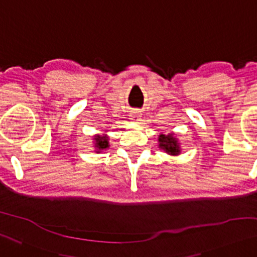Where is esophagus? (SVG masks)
Wrapping results in <instances>:
<instances>
[{"label": "esophagus", "mask_w": 257, "mask_h": 257, "mask_svg": "<svg viewBox=\"0 0 257 257\" xmlns=\"http://www.w3.org/2000/svg\"><path fill=\"white\" fill-rule=\"evenodd\" d=\"M140 111H139V110H133V111H132V113H131V118H132V119L133 120H140Z\"/></svg>", "instance_id": "obj_1"}]
</instances>
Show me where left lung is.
Listing matches in <instances>:
<instances>
[{
    "mask_svg": "<svg viewBox=\"0 0 257 257\" xmlns=\"http://www.w3.org/2000/svg\"><path fill=\"white\" fill-rule=\"evenodd\" d=\"M159 141L160 148L163 149L164 152L171 154V155H178L179 154V144L177 142L176 138L172 137V134H169V136L161 134Z\"/></svg>",
    "mask_w": 257,
    "mask_h": 257,
    "instance_id": "1",
    "label": "left lung"
}]
</instances>
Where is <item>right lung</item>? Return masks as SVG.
<instances>
[{
  "mask_svg": "<svg viewBox=\"0 0 257 257\" xmlns=\"http://www.w3.org/2000/svg\"><path fill=\"white\" fill-rule=\"evenodd\" d=\"M94 140H95V147L97 148V153H100L101 149H105L108 148V139H106V137L103 136H96L94 138Z\"/></svg>",
  "mask_w": 257,
  "mask_h": 257,
  "instance_id": "obj_1",
  "label": "right lung"
}]
</instances>
